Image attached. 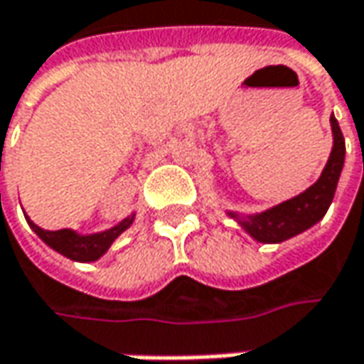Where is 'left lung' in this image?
<instances>
[{
	"label": "left lung",
	"mask_w": 364,
	"mask_h": 364,
	"mask_svg": "<svg viewBox=\"0 0 364 364\" xmlns=\"http://www.w3.org/2000/svg\"><path fill=\"white\" fill-rule=\"evenodd\" d=\"M330 127H332V151L326 161V168L307 191L260 213L242 215L237 210H225L229 219H233L245 233H250L260 244H281L321 221L334 200V192L346 155L344 136L334 114L330 117Z\"/></svg>",
	"instance_id": "left-lung-1"
}]
</instances>
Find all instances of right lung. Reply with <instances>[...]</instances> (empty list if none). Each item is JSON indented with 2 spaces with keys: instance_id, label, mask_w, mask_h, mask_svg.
I'll return each instance as SVG.
<instances>
[{
  "instance_id": "1",
  "label": "right lung",
  "mask_w": 364,
  "mask_h": 364,
  "mask_svg": "<svg viewBox=\"0 0 364 364\" xmlns=\"http://www.w3.org/2000/svg\"><path fill=\"white\" fill-rule=\"evenodd\" d=\"M26 221L30 229L48 247H53L55 252H59L65 258L75 260V262H96L98 258H102L108 252V247L117 242V237H119L120 233H124L127 229L133 225L135 213L124 217L117 225H112L110 229H104V231H98V233H77L75 229L48 231V229L38 228L30 217H26Z\"/></svg>"
}]
</instances>
